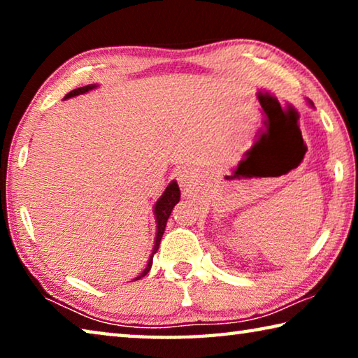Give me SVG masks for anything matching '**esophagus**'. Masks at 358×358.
<instances>
[{
    "instance_id": "esophagus-1",
    "label": "esophagus",
    "mask_w": 358,
    "mask_h": 358,
    "mask_svg": "<svg viewBox=\"0 0 358 358\" xmlns=\"http://www.w3.org/2000/svg\"><path fill=\"white\" fill-rule=\"evenodd\" d=\"M178 181H180V185H181V186H187V185L191 183V173L187 172V171L180 172V175H178Z\"/></svg>"
}]
</instances>
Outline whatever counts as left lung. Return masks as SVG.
<instances>
[{
    "label": "left lung",
    "mask_w": 358,
    "mask_h": 358,
    "mask_svg": "<svg viewBox=\"0 0 358 358\" xmlns=\"http://www.w3.org/2000/svg\"><path fill=\"white\" fill-rule=\"evenodd\" d=\"M311 104H313V102H311Z\"/></svg>",
    "instance_id": "8db88e82"
}]
</instances>
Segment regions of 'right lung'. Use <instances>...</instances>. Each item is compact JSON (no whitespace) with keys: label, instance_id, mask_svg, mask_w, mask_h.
<instances>
[{"label":"right lung","instance_id":"right-lung-1","mask_svg":"<svg viewBox=\"0 0 358 358\" xmlns=\"http://www.w3.org/2000/svg\"><path fill=\"white\" fill-rule=\"evenodd\" d=\"M94 87H96V85H87V87H80V88L72 90V92H69L68 94L64 96V99L72 98V96H77V94L87 93V92H90V90H93ZM178 201H180V189H178V185H177V181H172V183L167 186V189L164 191V194H162V196H161L159 201L156 202L155 213H156V221H157V232H156L155 248H153V252H151V256H150L147 268H145V270L142 271V275L137 276L136 280H141L142 276H145V275H147L148 271H150L151 264H153V256H155V252L157 251V248H159L162 234H164V230H166V224H167L169 216H171L172 210H173V207H175V203H178Z\"/></svg>","mask_w":358,"mask_h":358}]
</instances>
